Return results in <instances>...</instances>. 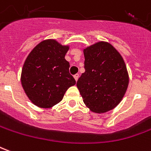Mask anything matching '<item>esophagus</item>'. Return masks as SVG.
<instances>
[{
	"instance_id": "obj_1",
	"label": "esophagus",
	"mask_w": 151,
	"mask_h": 151,
	"mask_svg": "<svg viewBox=\"0 0 151 151\" xmlns=\"http://www.w3.org/2000/svg\"><path fill=\"white\" fill-rule=\"evenodd\" d=\"M79 76H79V74H76V75L74 76V78H75V80H76V81H78V79H79Z\"/></svg>"
}]
</instances>
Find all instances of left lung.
<instances>
[{
	"mask_svg": "<svg viewBox=\"0 0 151 151\" xmlns=\"http://www.w3.org/2000/svg\"><path fill=\"white\" fill-rule=\"evenodd\" d=\"M84 69L77 86L85 106L95 113L116 107L129 86L124 58L115 47L99 41L84 49Z\"/></svg>",
	"mask_w": 151,
	"mask_h": 151,
	"instance_id": "8db88e82",
	"label": "left lung"
}]
</instances>
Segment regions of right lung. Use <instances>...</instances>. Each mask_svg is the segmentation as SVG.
<instances>
[{
	"instance_id": "add662e5",
	"label": "right lung",
	"mask_w": 151,
	"mask_h": 151,
	"mask_svg": "<svg viewBox=\"0 0 151 151\" xmlns=\"http://www.w3.org/2000/svg\"><path fill=\"white\" fill-rule=\"evenodd\" d=\"M69 50L53 39L45 40L33 49L24 62L21 84L33 104L51 108L60 102L66 91L76 84L65 59Z\"/></svg>"
}]
</instances>
